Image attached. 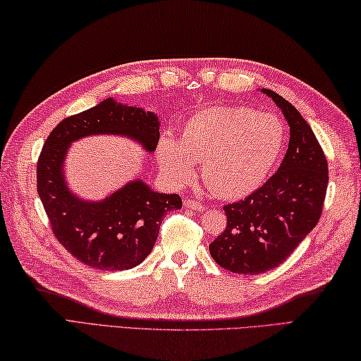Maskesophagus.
Wrapping results in <instances>:
<instances>
[{
  "label": "esophagus",
  "mask_w": 361,
  "mask_h": 361,
  "mask_svg": "<svg viewBox=\"0 0 361 361\" xmlns=\"http://www.w3.org/2000/svg\"><path fill=\"white\" fill-rule=\"evenodd\" d=\"M183 205H185L187 209H190V210H196V212H202V210H205V207L204 205L201 204V202H196V201H193V200H187L183 201Z\"/></svg>",
  "instance_id": "34e87169"
}]
</instances>
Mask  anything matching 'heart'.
I'll use <instances>...</instances> for the list:
<instances>
[{
  "label": "heart",
  "mask_w": 361,
  "mask_h": 361,
  "mask_svg": "<svg viewBox=\"0 0 361 361\" xmlns=\"http://www.w3.org/2000/svg\"><path fill=\"white\" fill-rule=\"evenodd\" d=\"M283 143L285 126L274 115L247 107H210L190 116L180 142L161 137L157 159L174 185L193 178L192 160L201 161V176L213 193L237 200L268 179Z\"/></svg>",
  "instance_id": "heart-1"
}]
</instances>
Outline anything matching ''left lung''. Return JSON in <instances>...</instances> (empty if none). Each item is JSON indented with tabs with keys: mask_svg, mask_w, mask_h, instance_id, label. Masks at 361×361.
<instances>
[{
	"mask_svg": "<svg viewBox=\"0 0 361 361\" xmlns=\"http://www.w3.org/2000/svg\"><path fill=\"white\" fill-rule=\"evenodd\" d=\"M262 92L288 121V151L264 185L243 201L224 205L226 231L209 246L219 267L251 276L279 267L313 231L329 183L324 151L302 115L276 92Z\"/></svg>",
	"mask_w": 361,
	"mask_h": 361,
	"instance_id": "obj_1",
	"label": "left lung"
}]
</instances>
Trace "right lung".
Here are the masks:
<instances>
[{
    "label": "right lung",
    "instance_id": "1",
    "mask_svg": "<svg viewBox=\"0 0 361 361\" xmlns=\"http://www.w3.org/2000/svg\"><path fill=\"white\" fill-rule=\"evenodd\" d=\"M159 128L154 112L107 98L62 120L47 138L37 161V190L56 238L79 262L104 271L137 267L152 251L161 219L179 210L182 200L157 193L142 179L98 202L78 197L63 173L70 145L90 135H123L152 152Z\"/></svg>",
    "mask_w": 361,
    "mask_h": 361
}]
</instances>
